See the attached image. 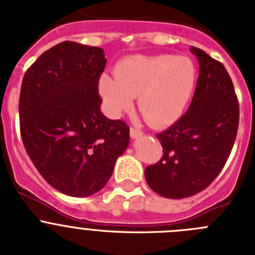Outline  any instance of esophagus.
Returning a JSON list of instances; mask_svg holds the SVG:
<instances>
[{
    "label": "esophagus",
    "instance_id": "34e87169",
    "mask_svg": "<svg viewBox=\"0 0 255 255\" xmlns=\"http://www.w3.org/2000/svg\"><path fill=\"white\" fill-rule=\"evenodd\" d=\"M130 135H131L132 139H136L143 135V131L139 129H136V128H130Z\"/></svg>",
    "mask_w": 255,
    "mask_h": 255
}]
</instances>
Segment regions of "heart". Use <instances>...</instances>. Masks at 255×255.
Segmentation results:
<instances>
[{
  "label": "heart",
  "instance_id": "obj_1",
  "mask_svg": "<svg viewBox=\"0 0 255 255\" xmlns=\"http://www.w3.org/2000/svg\"><path fill=\"white\" fill-rule=\"evenodd\" d=\"M195 85V66L185 56L135 55L120 61L115 76L103 74L98 89L110 114L120 116L138 97V110L154 128L179 120Z\"/></svg>",
  "mask_w": 255,
  "mask_h": 255
}]
</instances>
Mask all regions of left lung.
Segmentation results:
<instances>
[{"mask_svg": "<svg viewBox=\"0 0 255 255\" xmlns=\"http://www.w3.org/2000/svg\"><path fill=\"white\" fill-rule=\"evenodd\" d=\"M199 76L188 111L157 138L163 155L145 168V180L157 194L182 199L209 186L222 171L235 143L239 102L233 80L220 61L191 47Z\"/></svg>", "mask_w": 255, "mask_h": 255, "instance_id": "left-lung-1", "label": "left lung"}]
</instances>
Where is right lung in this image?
<instances>
[{
  "mask_svg": "<svg viewBox=\"0 0 255 255\" xmlns=\"http://www.w3.org/2000/svg\"><path fill=\"white\" fill-rule=\"evenodd\" d=\"M106 62L100 47L66 40L42 53L22 78L24 147L43 179L70 197L100 191L129 145V126L101 112Z\"/></svg>",
  "mask_w": 255,
  "mask_h": 255,
  "instance_id": "1",
  "label": "right lung"
}]
</instances>
